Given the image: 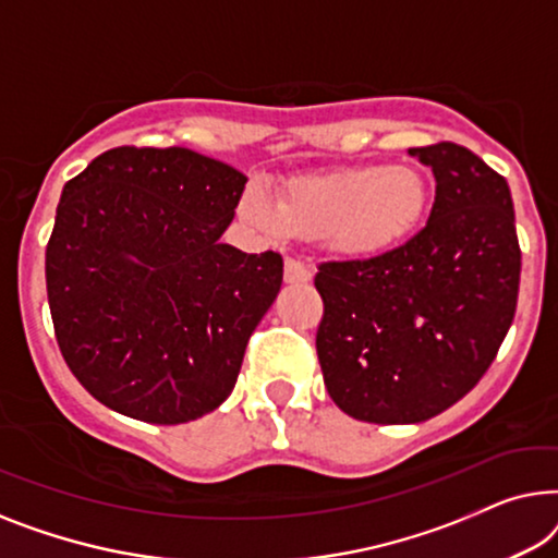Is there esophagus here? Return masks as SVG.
Wrapping results in <instances>:
<instances>
[{
	"mask_svg": "<svg viewBox=\"0 0 558 558\" xmlns=\"http://www.w3.org/2000/svg\"><path fill=\"white\" fill-rule=\"evenodd\" d=\"M286 282L288 286H303V282H308L313 278V270L311 265H305L303 260H298V257H288L286 260Z\"/></svg>",
	"mask_w": 558,
	"mask_h": 558,
	"instance_id": "1",
	"label": "esophagus"
}]
</instances>
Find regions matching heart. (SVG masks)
<instances>
[{"label": "heart", "instance_id": "obj_1", "mask_svg": "<svg viewBox=\"0 0 558 558\" xmlns=\"http://www.w3.org/2000/svg\"><path fill=\"white\" fill-rule=\"evenodd\" d=\"M429 184L410 163H361L288 179L278 207L260 184L240 197V217L268 238L320 240L347 260H376L414 238L427 217Z\"/></svg>", "mask_w": 558, "mask_h": 558}]
</instances>
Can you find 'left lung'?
Instances as JSON below:
<instances>
[{
	"label": "left lung",
	"mask_w": 558,
	"mask_h": 558,
	"mask_svg": "<svg viewBox=\"0 0 558 558\" xmlns=\"http://www.w3.org/2000/svg\"><path fill=\"white\" fill-rule=\"evenodd\" d=\"M410 156L437 184L425 230L376 260L316 272L326 389L374 425L425 422L465 397L513 324L521 280L506 179L450 141Z\"/></svg>",
	"instance_id": "1"
}]
</instances>
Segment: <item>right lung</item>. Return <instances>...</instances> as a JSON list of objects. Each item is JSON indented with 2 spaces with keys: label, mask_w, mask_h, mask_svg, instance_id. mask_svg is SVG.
I'll return each instance as SVG.
<instances>
[{
  "label": "right lung",
  "mask_w": 558,
  "mask_h": 558,
  "mask_svg": "<svg viewBox=\"0 0 558 558\" xmlns=\"http://www.w3.org/2000/svg\"><path fill=\"white\" fill-rule=\"evenodd\" d=\"M247 177L192 148L121 146L62 186L47 303L75 379L125 417L182 425L232 395L282 257L222 238Z\"/></svg>",
  "instance_id": "obj_1"
}]
</instances>
